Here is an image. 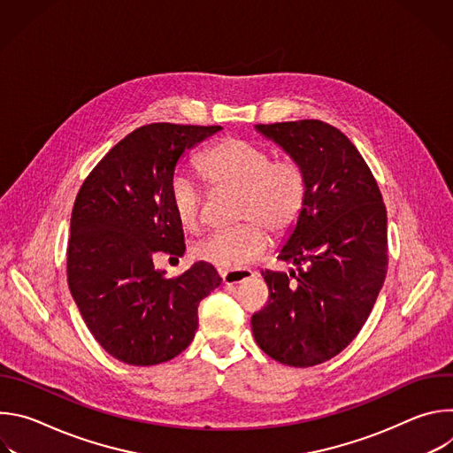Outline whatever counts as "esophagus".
Returning <instances> with one entry per match:
<instances>
[{
  "instance_id": "1",
  "label": "esophagus",
  "mask_w": 453,
  "mask_h": 453,
  "mask_svg": "<svg viewBox=\"0 0 453 453\" xmlns=\"http://www.w3.org/2000/svg\"><path fill=\"white\" fill-rule=\"evenodd\" d=\"M220 276H222L224 285H238V283L249 280L250 276H254V273L247 271V269H236V271H224V273H220Z\"/></svg>"
}]
</instances>
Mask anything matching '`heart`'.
<instances>
[{"label": "heart", "mask_w": 453, "mask_h": 453, "mask_svg": "<svg viewBox=\"0 0 453 453\" xmlns=\"http://www.w3.org/2000/svg\"><path fill=\"white\" fill-rule=\"evenodd\" d=\"M273 157L271 150L243 138H224L199 156L197 168L213 189L238 191L236 222L242 224L193 245L197 260L236 271L265 252L267 231L276 238L294 231L306 206L308 177L299 159ZM170 206L184 229H199L203 196L196 182L175 175L170 182Z\"/></svg>", "instance_id": "heart-1"}]
</instances>
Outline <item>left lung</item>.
Segmentation results:
<instances>
[{
  "instance_id": "8db88e82",
  "label": "left lung",
  "mask_w": 453,
  "mask_h": 453,
  "mask_svg": "<svg viewBox=\"0 0 453 453\" xmlns=\"http://www.w3.org/2000/svg\"><path fill=\"white\" fill-rule=\"evenodd\" d=\"M308 177L304 211L278 260L296 271H262L267 304L250 319L271 358L310 367L339 355L362 330L385 281L387 210L367 163L334 125L299 119L256 125Z\"/></svg>"
}]
</instances>
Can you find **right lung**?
Listing matches in <instances>:
<instances>
[{"label":"right lung","mask_w":453,"mask_h":453,"mask_svg":"<svg viewBox=\"0 0 453 453\" xmlns=\"http://www.w3.org/2000/svg\"><path fill=\"white\" fill-rule=\"evenodd\" d=\"M220 128L142 125L100 159L77 193L68 285L89 332L119 362L156 365L182 353L196 337L199 303L222 281L206 262L175 278L154 269L157 252L186 249L170 206L175 165Z\"/></svg>","instance_id":"1"}]
</instances>
